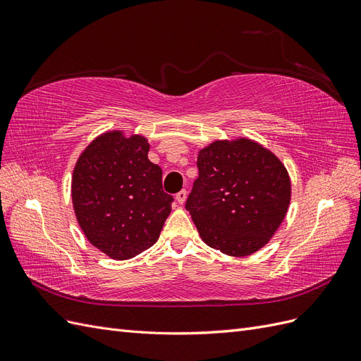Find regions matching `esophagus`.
Listing matches in <instances>:
<instances>
[{"instance_id": "34e87169", "label": "esophagus", "mask_w": 361, "mask_h": 361, "mask_svg": "<svg viewBox=\"0 0 361 361\" xmlns=\"http://www.w3.org/2000/svg\"><path fill=\"white\" fill-rule=\"evenodd\" d=\"M176 200L182 204L185 203V200H187V190H180L178 194H176Z\"/></svg>"}]
</instances>
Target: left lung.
Wrapping results in <instances>:
<instances>
[{"mask_svg":"<svg viewBox=\"0 0 361 361\" xmlns=\"http://www.w3.org/2000/svg\"><path fill=\"white\" fill-rule=\"evenodd\" d=\"M185 207L203 241L244 257L276 233L290 202V179L281 161L255 141H214L197 158Z\"/></svg>","mask_w":361,"mask_h":361,"instance_id":"8db88e82","label":"left lung"}]
</instances>
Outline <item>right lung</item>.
<instances>
[{"label": "right lung", "instance_id": "add662e5", "mask_svg": "<svg viewBox=\"0 0 361 361\" xmlns=\"http://www.w3.org/2000/svg\"><path fill=\"white\" fill-rule=\"evenodd\" d=\"M147 154L145 137L113 130L94 138L73 169L76 220L87 239L116 260L154 245L171 211L162 170Z\"/></svg>", "mask_w": 361, "mask_h": 361}]
</instances>
